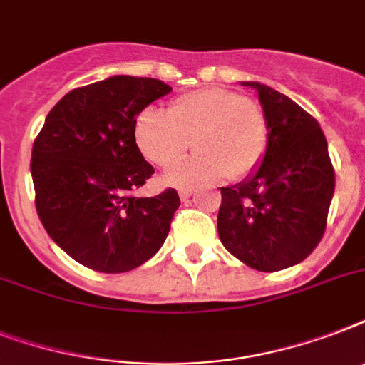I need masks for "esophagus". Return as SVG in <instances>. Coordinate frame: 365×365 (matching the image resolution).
I'll return each instance as SVG.
<instances>
[{"mask_svg":"<svg viewBox=\"0 0 365 365\" xmlns=\"http://www.w3.org/2000/svg\"><path fill=\"white\" fill-rule=\"evenodd\" d=\"M193 191H195L193 187H182L180 191H178V195H180V199H182V200H187L189 197L193 195Z\"/></svg>","mask_w":365,"mask_h":365,"instance_id":"esophagus-1","label":"esophagus"}]
</instances>
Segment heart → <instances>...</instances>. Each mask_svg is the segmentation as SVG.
<instances>
[{"mask_svg":"<svg viewBox=\"0 0 365 365\" xmlns=\"http://www.w3.org/2000/svg\"><path fill=\"white\" fill-rule=\"evenodd\" d=\"M140 153L168 168L187 153L191 140L197 153L172 168L168 183L240 180L261 165L269 148L265 113L244 94L227 88H200L170 102L168 115L155 108L140 111L134 123Z\"/></svg>","mask_w":365,"mask_h":365,"instance_id":"b5f03b06","label":"heart"}]
</instances>
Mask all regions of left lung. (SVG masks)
Returning <instances> with one entry per match:
<instances>
[{"label":"left lung","mask_w":365,"mask_h":365,"mask_svg":"<svg viewBox=\"0 0 365 365\" xmlns=\"http://www.w3.org/2000/svg\"><path fill=\"white\" fill-rule=\"evenodd\" d=\"M269 123V148L246 180L222 187L220 240L255 271L294 267L317 248L334 197L335 172L328 142L314 117L286 94L257 81Z\"/></svg>","instance_id":"1"}]
</instances>
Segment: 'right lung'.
<instances>
[{"label": "right lung", "instance_id": "add662e5", "mask_svg": "<svg viewBox=\"0 0 365 365\" xmlns=\"http://www.w3.org/2000/svg\"><path fill=\"white\" fill-rule=\"evenodd\" d=\"M172 88L113 76L73 88L48 111L31 149L36 208L48 237L77 263L126 272L153 257L170 231L174 189L134 197L153 174L134 140L140 111Z\"/></svg>", "mask_w": 365, "mask_h": 365}]
</instances>
